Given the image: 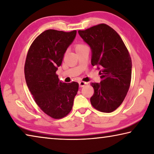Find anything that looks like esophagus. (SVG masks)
I'll use <instances>...</instances> for the list:
<instances>
[{
    "label": "esophagus",
    "mask_w": 154,
    "mask_h": 154,
    "mask_svg": "<svg viewBox=\"0 0 154 154\" xmlns=\"http://www.w3.org/2000/svg\"><path fill=\"white\" fill-rule=\"evenodd\" d=\"M86 84H87V83H86V82H79V87H81V88L85 86V85H86Z\"/></svg>",
    "instance_id": "obj_1"
}]
</instances>
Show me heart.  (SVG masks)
<instances>
[{"label": "heart", "mask_w": 154, "mask_h": 154, "mask_svg": "<svg viewBox=\"0 0 154 154\" xmlns=\"http://www.w3.org/2000/svg\"><path fill=\"white\" fill-rule=\"evenodd\" d=\"M85 47H87V46L83 43H77L76 45H75V50L76 51V52H77L78 51L81 50L82 49L85 48Z\"/></svg>", "instance_id": "1"}]
</instances>
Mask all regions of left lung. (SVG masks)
<instances>
[{"label": "left lung", "mask_w": 154, "mask_h": 154, "mask_svg": "<svg viewBox=\"0 0 154 154\" xmlns=\"http://www.w3.org/2000/svg\"><path fill=\"white\" fill-rule=\"evenodd\" d=\"M78 32L92 49V65L100 69V83H91L94 90L91 104L96 110L111 113L121 105L130 85L132 60L128 50L118 32L105 24Z\"/></svg>", "instance_id": "1"}]
</instances>
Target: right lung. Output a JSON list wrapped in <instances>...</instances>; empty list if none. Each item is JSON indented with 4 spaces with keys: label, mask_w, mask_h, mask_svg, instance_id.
I'll return each mask as SVG.
<instances>
[{
    "label": "right lung",
    "mask_w": 154,
    "mask_h": 154,
    "mask_svg": "<svg viewBox=\"0 0 154 154\" xmlns=\"http://www.w3.org/2000/svg\"><path fill=\"white\" fill-rule=\"evenodd\" d=\"M76 33L47 30L34 40L28 51L24 65L28 88L36 105L54 119L64 118L71 112L79 88L77 82H60L56 74Z\"/></svg>",
    "instance_id": "obj_1"
}]
</instances>
